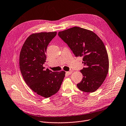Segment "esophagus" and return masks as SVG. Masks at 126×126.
<instances>
[{"mask_svg": "<svg viewBox=\"0 0 126 126\" xmlns=\"http://www.w3.org/2000/svg\"><path fill=\"white\" fill-rule=\"evenodd\" d=\"M72 73V71H70L68 72H66V74L68 75H71Z\"/></svg>", "mask_w": 126, "mask_h": 126, "instance_id": "obj_1", "label": "esophagus"}]
</instances>
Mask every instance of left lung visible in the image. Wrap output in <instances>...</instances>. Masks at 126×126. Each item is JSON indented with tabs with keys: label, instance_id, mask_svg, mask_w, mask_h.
Here are the masks:
<instances>
[{
	"label": "left lung",
	"instance_id": "8db88e82",
	"mask_svg": "<svg viewBox=\"0 0 126 126\" xmlns=\"http://www.w3.org/2000/svg\"><path fill=\"white\" fill-rule=\"evenodd\" d=\"M58 35L76 57H83L85 67L80 70L83 78L77 84L78 88L85 92H95L109 72V56L104 43L93 31L77 26L59 31Z\"/></svg>",
	"mask_w": 126,
	"mask_h": 126
}]
</instances>
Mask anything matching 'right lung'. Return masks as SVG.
Listing matches in <instances>:
<instances>
[{
	"label": "right lung",
	"mask_w": 126,
	"mask_h": 126,
	"mask_svg": "<svg viewBox=\"0 0 126 126\" xmlns=\"http://www.w3.org/2000/svg\"><path fill=\"white\" fill-rule=\"evenodd\" d=\"M56 32L30 35L25 40L19 55V68L27 85L38 95L47 98L59 90L65 76V71L44 70L47 47Z\"/></svg>",
	"instance_id": "add662e5"
}]
</instances>
